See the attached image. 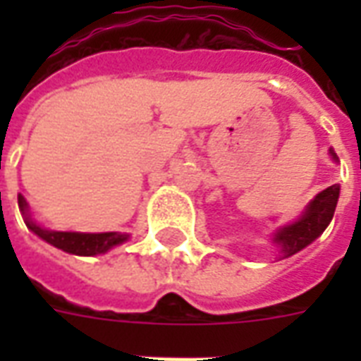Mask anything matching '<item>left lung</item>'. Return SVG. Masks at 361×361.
Here are the masks:
<instances>
[{"mask_svg": "<svg viewBox=\"0 0 361 361\" xmlns=\"http://www.w3.org/2000/svg\"><path fill=\"white\" fill-rule=\"evenodd\" d=\"M330 155L334 161H339L334 149H330ZM337 198H339V185H330L322 192L309 202L300 219L283 226L275 232L274 241L279 245L281 257H292L298 251H302L303 247H307L311 241L326 231V226L330 225L334 212H336Z\"/></svg>", "mask_w": 361, "mask_h": 361, "instance_id": "1", "label": "left lung"}]
</instances>
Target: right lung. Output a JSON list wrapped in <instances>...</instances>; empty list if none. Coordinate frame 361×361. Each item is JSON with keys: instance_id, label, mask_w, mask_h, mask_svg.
<instances>
[{"instance_id": "add662e5", "label": "right lung", "mask_w": 361, "mask_h": 361, "mask_svg": "<svg viewBox=\"0 0 361 361\" xmlns=\"http://www.w3.org/2000/svg\"><path fill=\"white\" fill-rule=\"evenodd\" d=\"M18 208L24 215V221L31 232H35L37 236L50 243V245L58 247L65 252H73V255H80V257H93V255H101L106 252L112 247L120 245L123 241L129 240V234H121V232H101V234H84V232H59V231H47L31 219L27 214V202L22 195H18Z\"/></svg>"}]
</instances>
